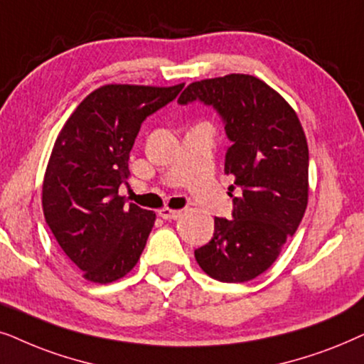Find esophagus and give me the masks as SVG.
Wrapping results in <instances>:
<instances>
[{
    "label": "esophagus",
    "instance_id": "esophagus-1",
    "mask_svg": "<svg viewBox=\"0 0 364 364\" xmlns=\"http://www.w3.org/2000/svg\"><path fill=\"white\" fill-rule=\"evenodd\" d=\"M158 215L161 216L163 220H178V218L181 216V211H178V210H171V208L164 206V208H161V210L158 211Z\"/></svg>",
    "mask_w": 364,
    "mask_h": 364
}]
</instances>
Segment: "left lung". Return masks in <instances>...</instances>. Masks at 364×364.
<instances>
[{
	"mask_svg": "<svg viewBox=\"0 0 364 364\" xmlns=\"http://www.w3.org/2000/svg\"><path fill=\"white\" fill-rule=\"evenodd\" d=\"M195 100L223 116L232 141L225 173L241 188V195L232 198V218H215L213 238L195 251V258L213 279L245 283L274 263L303 220L309 193L308 141L291 105L256 76L232 73L195 81L178 101Z\"/></svg>",
	"mask_w": 364,
	"mask_h": 364,
	"instance_id": "1",
	"label": "left lung"
}]
</instances>
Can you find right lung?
Here are the masks:
<instances>
[{
    "instance_id": "obj_1",
    "label": "right lung",
    "mask_w": 364,
    "mask_h": 364,
    "mask_svg": "<svg viewBox=\"0 0 364 364\" xmlns=\"http://www.w3.org/2000/svg\"><path fill=\"white\" fill-rule=\"evenodd\" d=\"M181 85H105L63 124L43 179V213L58 245L91 283H113L141 256L154 211L118 195L146 116L176 98Z\"/></svg>"
}]
</instances>
